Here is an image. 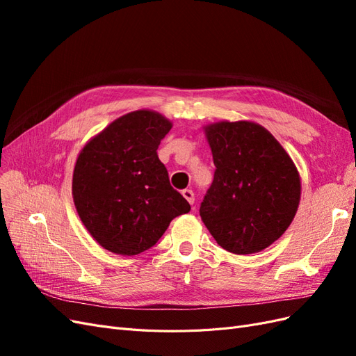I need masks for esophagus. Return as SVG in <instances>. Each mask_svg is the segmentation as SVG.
<instances>
[{"instance_id":"esophagus-1","label":"esophagus","mask_w":356,"mask_h":356,"mask_svg":"<svg viewBox=\"0 0 356 356\" xmlns=\"http://www.w3.org/2000/svg\"><path fill=\"white\" fill-rule=\"evenodd\" d=\"M182 196L186 197V200H187L190 204L195 203V193H193V190H190V188L182 190Z\"/></svg>"}]
</instances>
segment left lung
<instances>
[{
    "mask_svg": "<svg viewBox=\"0 0 356 356\" xmlns=\"http://www.w3.org/2000/svg\"><path fill=\"white\" fill-rule=\"evenodd\" d=\"M213 181L200 217L217 243L233 254H254L277 241L300 203L298 170L275 136L252 122L204 127Z\"/></svg>",
    "mask_w": 356,
    "mask_h": 356,
    "instance_id": "8db88e82",
    "label": "left lung"
}]
</instances>
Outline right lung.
I'll list each match as a JSON object with an SVG mask.
<instances>
[{
  "instance_id": "obj_1",
  "label": "right lung",
  "mask_w": 356,
  "mask_h": 356,
  "mask_svg": "<svg viewBox=\"0 0 356 356\" xmlns=\"http://www.w3.org/2000/svg\"><path fill=\"white\" fill-rule=\"evenodd\" d=\"M172 123L138 110L117 118L83 147L72 175L79 217L105 250L136 255L154 246L169 222L190 211L157 156Z\"/></svg>"
}]
</instances>
